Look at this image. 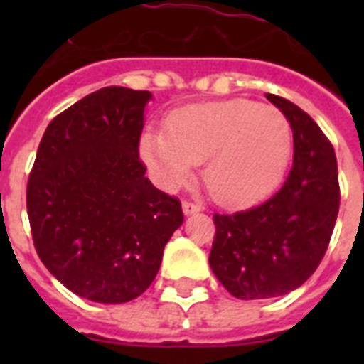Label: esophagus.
Returning a JSON list of instances; mask_svg holds the SVG:
<instances>
[{"instance_id": "34e87169", "label": "esophagus", "mask_w": 364, "mask_h": 364, "mask_svg": "<svg viewBox=\"0 0 364 364\" xmlns=\"http://www.w3.org/2000/svg\"><path fill=\"white\" fill-rule=\"evenodd\" d=\"M181 208H183V213H185V215H194V213H198V211L202 210L200 205L193 204V202H183Z\"/></svg>"}]
</instances>
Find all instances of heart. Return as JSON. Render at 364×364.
<instances>
[{
    "mask_svg": "<svg viewBox=\"0 0 364 364\" xmlns=\"http://www.w3.org/2000/svg\"><path fill=\"white\" fill-rule=\"evenodd\" d=\"M291 149L293 132L282 111L249 100L183 107L166 132L151 128L139 141L141 159L168 191L188 185L205 162V185L228 208L268 196L283 179Z\"/></svg>",
    "mask_w": 364,
    "mask_h": 364,
    "instance_id": "heart-1",
    "label": "heart"
}]
</instances>
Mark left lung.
I'll return each instance as SVG.
<instances>
[{
  "label": "left lung",
  "mask_w": 364,
  "mask_h": 364,
  "mask_svg": "<svg viewBox=\"0 0 364 364\" xmlns=\"http://www.w3.org/2000/svg\"><path fill=\"white\" fill-rule=\"evenodd\" d=\"M293 130V168L264 204L234 215H213L217 232L210 266L242 300L282 296L316 272L338 215V166L319 126L293 102L266 94Z\"/></svg>",
  "instance_id": "obj_1"
}]
</instances>
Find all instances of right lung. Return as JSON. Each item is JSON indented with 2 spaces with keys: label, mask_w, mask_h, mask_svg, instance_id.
Wrapping results in <instances>:
<instances>
[{
  "label": "right lung",
  "mask_w": 364,
  "mask_h": 364,
  "mask_svg": "<svg viewBox=\"0 0 364 364\" xmlns=\"http://www.w3.org/2000/svg\"><path fill=\"white\" fill-rule=\"evenodd\" d=\"M153 94L100 88L47 126L26 204L37 255L71 293L102 304L137 299L159 274L179 200L145 177L137 145Z\"/></svg>",
  "instance_id": "1"
}]
</instances>
